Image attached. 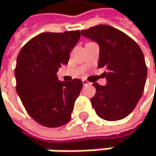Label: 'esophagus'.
Returning a JSON list of instances; mask_svg holds the SVG:
<instances>
[{"label": "esophagus", "mask_w": 156, "mask_h": 156, "mask_svg": "<svg viewBox=\"0 0 156 156\" xmlns=\"http://www.w3.org/2000/svg\"><path fill=\"white\" fill-rule=\"evenodd\" d=\"M82 83H83V85H84V86H86V85L90 84V82H89V81H87L86 80H82Z\"/></svg>", "instance_id": "1"}]
</instances>
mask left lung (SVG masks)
<instances>
[{
	"instance_id": "left-lung-1",
	"label": "left lung",
	"mask_w": 156,
	"mask_h": 156,
	"mask_svg": "<svg viewBox=\"0 0 156 156\" xmlns=\"http://www.w3.org/2000/svg\"><path fill=\"white\" fill-rule=\"evenodd\" d=\"M81 34L99 46L98 67H105L106 86L94 83L95 95L91 99L96 114L106 121L128 116L140 99L146 82L144 55L136 42L108 25H97Z\"/></svg>"
}]
</instances>
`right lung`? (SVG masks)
<instances>
[{
  "label": "right lung",
  "mask_w": 156,
  "mask_h": 156,
  "mask_svg": "<svg viewBox=\"0 0 156 156\" xmlns=\"http://www.w3.org/2000/svg\"><path fill=\"white\" fill-rule=\"evenodd\" d=\"M80 37V31L40 34L30 40L17 56L16 93L29 115L44 126L59 127L71 119L82 81H61L57 72L68 63Z\"/></svg>",
  "instance_id": "obj_1"
}]
</instances>
